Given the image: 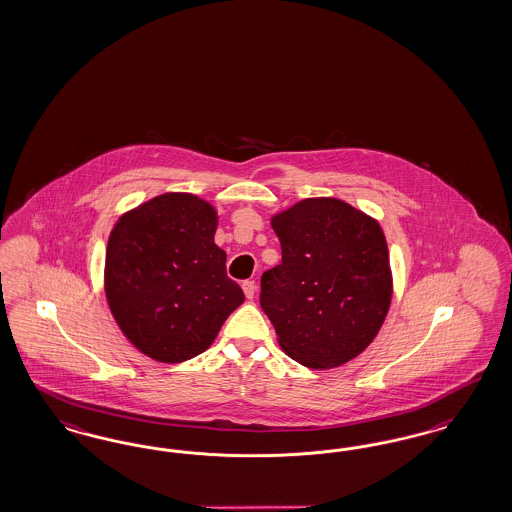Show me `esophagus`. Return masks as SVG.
<instances>
[{
  "label": "esophagus",
  "mask_w": 512,
  "mask_h": 512,
  "mask_svg": "<svg viewBox=\"0 0 512 512\" xmlns=\"http://www.w3.org/2000/svg\"><path fill=\"white\" fill-rule=\"evenodd\" d=\"M242 289H244V293H246L247 299L251 300L255 297V291H257V285L253 280H247V282L242 283Z\"/></svg>",
  "instance_id": "1"
}]
</instances>
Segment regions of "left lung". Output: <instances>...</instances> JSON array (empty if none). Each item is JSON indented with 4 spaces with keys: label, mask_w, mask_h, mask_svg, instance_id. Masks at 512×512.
I'll return each mask as SVG.
<instances>
[{
    "label": "left lung",
    "mask_w": 512,
    "mask_h": 512,
    "mask_svg": "<svg viewBox=\"0 0 512 512\" xmlns=\"http://www.w3.org/2000/svg\"><path fill=\"white\" fill-rule=\"evenodd\" d=\"M282 265L261 278V308L283 352L316 371L365 352L393 297L389 251L380 223L352 204L304 198L270 217Z\"/></svg>",
    "instance_id": "8db88e82"
}]
</instances>
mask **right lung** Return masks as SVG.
I'll use <instances>...</instances> for the list:
<instances>
[{"mask_svg": "<svg viewBox=\"0 0 512 512\" xmlns=\"http://www.w3.org/2000/svg\"><path fill=\"white\" fill-rule=\"evenodd\" d=\"M219 215L191 193H164L119 217L107 240L104 289L138 352L183 363L206 352L246 300L213 242Z\"/></svg>", "mask_w": 512, "mask_h": 512, "instance_id": "1", "label": "right lung"}]
</instances>
